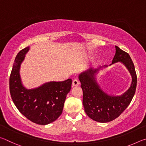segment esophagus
Segmentation results:
<instances>
[{"instance_id": "obj_1", "label": "esophagus", "mask_w": 146, "mask_h": 146, "mask_svg": "<svg viewBox=\"0 0 146 146\" xmlns=\"http://www.w3.org/2000/svg\"><path fill=\"white\" fill-rule=\"evenodd\" d=\"M72 85H73V86H74V87H76V86H78L79 85L78 80H76V79H75V80H74L73 81Z\"/></svg>"}]
</instances>
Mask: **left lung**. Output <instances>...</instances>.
Listing matches in <instances>:
<instances>
[{
    "label": "left lung",
    "instance_id": "left-lung-1",
    "mask_svg": "<svg viewBox=\"0 0 146 146\" xmlns=\"http://www.w3.org/2000/svg\"><path fill=\"white\" fill-rule=\"evenodd\" d=\"M115 48L112 64L118 62L122 63L132 76L130 88L122 95H109L100 88L96 80V75L103 67L89 69L78 76L83 91L82 102L85 112L91 119L98 122H108L119 117L131 102L137 88V73L129 55L117 46Z\"/></svg>",
    "mask_w": 146,
    "mask_h": 146
}]
</instances>
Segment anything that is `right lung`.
<instances>
[{
	"label": "right lung",
	"mask_w": 146,
	"mask_h": 146,
	"mask_svg": "<svg viewBox=\"0 0 146 146\" xmlns=\"http://www.w3.org/2000/svg\"><path fill=\"white\" fill-rule=\"evenodd\" d=\"M29 49V47L22 49L16 56L9 77V91L15 105L24 117L37 124L46 125L56 120L62 113L72 80L46 82L30 90L24 87L20 68Z\"/></svg>",
	"instance_id": "add662e5"
}]
</instances>
